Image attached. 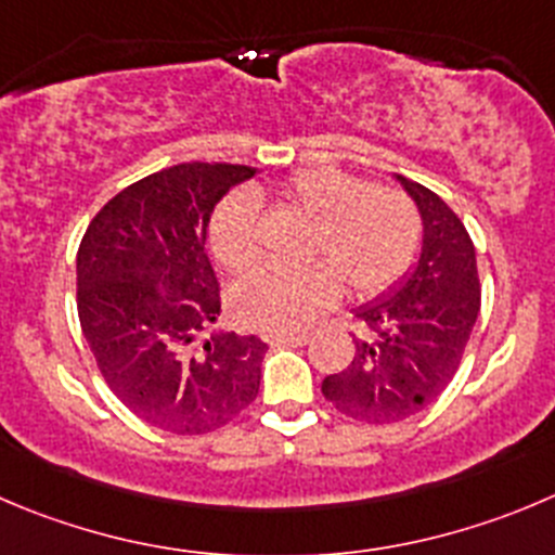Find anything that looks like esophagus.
Wrapping results in <instances>:
<instances>
[{
    "label": "esophagus",
    "instance_id": "34e87169",
    "mask_svg": "<svg viewBox=\"0 0 555 555\" xmlns=\"http://www.w3.org/2000/svg\"><path fill=\"white\" fill-rule=\"evenodd\" d=\"M308 340V332H278V335H269L272 346H305Z\"/></svg>",
    "mask_w": 555,
    "mask_h": 555
}]
</instances>
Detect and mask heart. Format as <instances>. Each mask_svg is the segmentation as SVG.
Returning a JSON list of instances; mask_svg holds the SVG:
<instances>
[{
  "label": "heart",
  "mask_w": 555,
  "mask_h": 555,
  "mask_svg": "<svg viewBox=\"0 0 555 555\" xmlns=\"http://www.w3.org/2000/svg\"><path fill=\"white\" fill-rule=\"evenodd\" d=\"M267 193V190H263ZM269 195L313 220L302 267L256 269L234 288L231 308L247 326L302 330L335 302L340 283L353 297H373L392 286L420 245L414 202L389 184L332 166L302 168ZM209 245L229 272H247L258 258V204L253 195H229L209 220Z\"/></svg>",
  "instance_id": "1"
}]
</instances>
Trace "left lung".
Wrapping results in <instances>:
<instances>
[{
    "label": "left lung",
    "mask_w": 555,
    "mask_h": 555,
    "mask_svg": "<svg viewBox=\"0 0 555 555\" xmlns=\"http://www.w3.org/2000/svg\"><path fill=\"white\" fill-rule=\"evenodd\" d=\"M422 215V253L389 297L362 305L346 371L321 382L340 414L373 425L414 416L457 373L479 313L477 253L466 225L425 184L398 177Z\"/></svg>",
    "instance_id": "left-lung-1"
}]
</instances>
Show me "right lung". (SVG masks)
Instances as JSON below:
<instances>
[{
  "label": "right lung",
  "mask_w": 555,
  "mask_h": 555,
  "mask_svg": "<svg viewBox=\"0 0 555 555\" xmlns=\"http://www.w3.org/2000/svg\"><path fill=\"white\" fill-rule=\"evenodd\" d=\"M253 173L229 163L150 173L94 215L78 247V319L105 384L135 416L177 436L218 430L261 384V337L198 340L220 315L209 218Z\"/></svg>",
  "instance_id": "add662e5"
}]
</instances>
